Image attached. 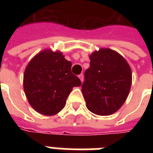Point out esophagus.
Returning a JSON list of instances; mask_svg holds the SVG:
<instances>
[{"label":"esophagus","mask_w":153,"mask_h":153,"mask_svg":"<svg viewBox=\"0 0 153 153\" xmlns=\"http://www.w3.org/2000/svg\"><path fill=\"white\" fill-rule=\"evenodd\" d=\"M79 79H80V80H81L82 82H83V81H84V77H83V74H79Z\"/></svg>","instance_id":"obj_1"}]
</instances>
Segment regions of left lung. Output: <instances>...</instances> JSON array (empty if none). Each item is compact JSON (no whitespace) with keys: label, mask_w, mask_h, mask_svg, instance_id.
<instances>
[{"label":"left lung","mask_w":153,"mask_h":153,"mask_svg":"<svg viewBox=\"0 0 153 153\" xmlns=\"http://www.w3.org/2000/svg\"><path fill=\"white\" fill-rule=\"evenodd\" d=\"M82 92L87 109L100 116L117 112L126 102L132 85V71L126 59L109 48L90 55Z\"/></svg>","instance_id":"obj_1"}]
</instances>
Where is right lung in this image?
Here are the masks:
<instances>
[{
  "instance_id": "obj_1",
  "label": "right lung",
  "mask_w": 153,
  "mask_h": 153,
  "mask_svg": "<svg viewBox=\"0 0 153 153\" xmlns=\"http://www.w3.org/2000/svg\"><path fill=\"white\" fill-rule=\"evenodd\" d=\"M72 63L59 51L45 49L27 63L24 74V91L31 106L38 113L52 116L64 108L74 86L80 79L71 73Z\"/></svg>"
}]
</instances>
